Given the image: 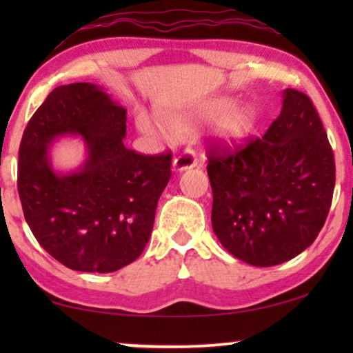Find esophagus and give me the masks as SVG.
Returning <instances> with one entry per match:
<instances>
[{
  "mask_svg": "<svg viewBox=\"0 0 353 353\" xmlns=\"http://www.w3.org/2000/svg\"><path fill=\"white\" fill-rule=\"evenodd\" d=\"M197 165V156L192 149H185L180 156L173 159V170L183 172L188 170V168H192Z\"/></svg>",
  "mask_w": 353,
  "mask_h": 353,
  "instance_id": "esophagus-1",
  "label": "esophagus"
}]
</instances>
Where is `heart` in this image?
Wrapping results in <instances>:
<instances>
[{
  "mask_svg": "<svg viewBox=\"0 0 353 353\" xmlns=\"http://www.w3.org/2000/svg\"><path fill=\"white\" fill-rule=\"evenodd\" d=\"M216 119L215 133L226 144H236L248 139L257 128V114L250 105H234L231 99L219 98L199 104L194 109L181 110L165 117L168 130L173 133L191 132L212 119ZM137 127L146 134H157L159 123L144 110L137 114Z\"/></svg>",
  "mask_w": 353,
  "mask_h": 353,
  "instance_id": "1",
  "label": "heart"
}]
</instances>
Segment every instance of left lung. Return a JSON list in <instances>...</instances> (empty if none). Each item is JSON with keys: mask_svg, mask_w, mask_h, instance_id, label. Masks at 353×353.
<instances>
[{"mask_svg": "<svg viewBox=\"0 0 353 353\" xmlns=\"http://www.w3.org/2000/svg\"><path fill=\"white\" fill-rule=\"evenodd\" d=\"M212 228L221 245L254 267L288 262L312 245L336 183L334 154L305 93L288 88L262 138L207 151Z\"/></svg>", "mask_w": 353, "mask_h": 353, "instance_id": "obj_1", "label": "left lung"}]
</instances>
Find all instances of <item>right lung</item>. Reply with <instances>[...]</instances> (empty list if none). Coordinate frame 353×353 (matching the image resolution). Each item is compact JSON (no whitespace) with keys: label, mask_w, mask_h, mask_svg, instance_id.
<instances>
[{"label":"right lung","mask_w":353,"mask_h":353,"mask_svg":"<svg viewBox=\"0 0 353 353\" xmlns=\"http://www.w3.org/2000/svg\"><path fill=\"white\" fill-rule=\"evenodd\" d=\"M79 134L87 161L56 174L47 148ZM127 110L93 83L57 86L28 120L19 148L17 191L43 249L77 272L110 273L137 260L152 233L156 207L172 176V152L127 149Z\"/></svg>","instance_id":"right-lung-1"}]
</instances>
